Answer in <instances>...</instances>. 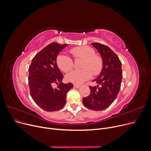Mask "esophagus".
<instances>
[{"instance_id": "34e87169", "label": "esophagus", "mask_w": 151, "mask_h": 151, "mask_svg": "<svg viewBox=\"0 0 151 151\" xmlns=\"http://www.w3.org/2000/svg\"><path fill=\"white\" fill-rule=\"evenodd\" d=\"M74 86L77 88H79L81 87V85H77V84H74Z\"/></svg>"}]
</instances>
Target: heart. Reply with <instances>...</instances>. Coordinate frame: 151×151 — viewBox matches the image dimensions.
Listing matches in <instances>:
<instances>
[{"label": "heart", "mask_w": 151, "mask_h": 151, "mask_svg": "<svg viewBox=\"0 0 151 151\" xmlns=\"http://www.w3.org/2000/svg\"><path fill=\"white\" fill-rule=\"evenodd\" d=\"M75 58H82V70H74L67 74V81L76 84H81L90 79L93 74H99L103 63L101 57L96 55L95 50L88 46L77 47L70 50ZM58 68L64 72H68L74 66L72 58L65 54H60L57 58Z\"/></svg>", "instance_id": "1"}]
</instances>
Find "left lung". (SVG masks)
<instances>
[{
  "mask_svg": "<svg viewBox=\"0 0 151 151\" xmlns=\"http://www.w3.org/2000/svg\"><path fill=\"white\" fill-rule=\"evenodd\" d=\"M91 44L100 54L103 66L100 74L93 81L97 86H90V94L84 97L83 104L89 109L101 111L107 109L119 93L122 78V63L108 46L98 42Z\"/></svg>",
  "mask_w": 151,
  "mask_h": 151,
  "instance_id": "1",
  "label": "left lung"
}]
</instances>
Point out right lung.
Returning a JSON list of instances; mask_svg holds the SVG:
<instances>
[{"instance_id": "right-lung-1", "label": "right lung", "mask_w": 151, "mask_h": 151, "mask_svg": "<svg viewBox=\"0 0 151 151\" xmlns=\"http://www.w3.org/2000/svg\"><path fill=\"white\" fill-rule=\"evenodd\" d=\"M68 44L52 42L34 57L29 69V85L31 96L39 107L47 111H58L66 104L68 92L73 84L62 83L63 75L60 70L57 58ZM55 83L59 85L53 88Z\"/></svg>"}]
</instances>
